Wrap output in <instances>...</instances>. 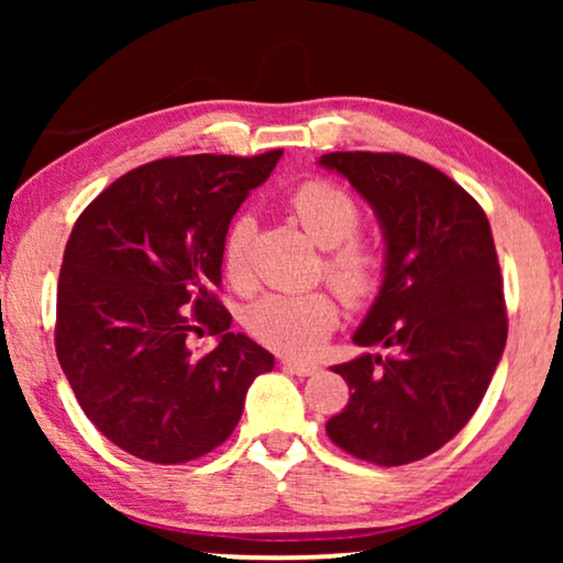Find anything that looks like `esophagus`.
Returning <instances> with one entry per match:
<instances>
[{
  "instance_id": "1",
  "label": "esophagus",
  "mask_w": 563,
  "mask_h": 563,
  "mask_svg": "<svg viewBox=\"0 0 563 563\" xmlns=\"http://www.w3.org/2000/svg\"><path fill=\"white\" fill-rule=\"evenodd\" d=\"M282 366L287 368L289 374H297V376H312V374H318V372H320V366H314V364H305V361H291V358L282 361Z\"/></svg>"
}]
</instances>
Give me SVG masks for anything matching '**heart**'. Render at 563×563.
I'll list each match as a JSON object with an SVG mask.
<instances>
[{"label": "heart", "mask_w": 563, "mask_h": 563, "mask_svg": "<svg viewBox=\"0 0 563 563\" xmlns=\"http://www.w3.org/2000/svg\"><path fill=\"white\" fill-rule=\"evenodd\" d=\"M289 210L314 245L325 251L322 268L345 302L364 305L382 282V256L356 230L361 207L349 191L325 179H310L289 195ZM253 222L238 218L222 241V272L228 282L243 287L249 282V243ZM245 328L287 356H310L325 343L338 322V305L330 291H268L245 307Z\"/></svg>", "instance_id": "b5f03b06"}]
</instances>
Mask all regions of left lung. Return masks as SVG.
I'll return each mask as SVG.
<instances>
[{
    "label": "left lung",
    "mask_w": 563,
    "mask_h": 563,
    "mask_svg": "<svg viewBox=\"0 0 563 563\" xmlns=\"http://www.w3.org/2000/svg\"><path fill=\"white\" fill-rule=\"evenodd\" d=\"M318 164L366 199L384 235V279L353 333L382 345L333 366L351 389L328 435L351 456L402 466L472 420L507 343L503 276L476 199L402 153L338 151Z\"/></svg>",
    "instance_id": "1"
}]
</instances>
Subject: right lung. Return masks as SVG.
Masks as SVG:
<instances>
[{
    "mask_svg": "<svg viewBox=\"0 0 563 563\" xmlns=\"http://www.w3.org/2000/svg\"><path fill=\"white\" fill-rule=\"evenodd\" d=\"M282 151L181 156L133 168L76 220L58 276L56 353L99 433L151 464L199 459L233 433L274 356L212 295L222 241ZM219 335L195 357L188 312Z\"/></svg>",
    "mask_w": 563,
    "mask_h": 563,
    "instance_id": "1",
    "label": "right lung"
}]
</instances>
